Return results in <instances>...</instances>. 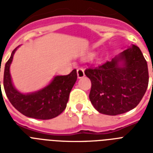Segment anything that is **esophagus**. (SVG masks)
Here are the masks:
<instances>
[{"label": "esophagus", "mask_w": 153, "mask_h": 153, "mask_svg": "<svg viewBox=\"0 0 153 153\" xmlns=\"http://www.w3.org/2000/svg\"><path fill=\"white\" fill-rule=\"evenodd\" d=\"M77 74H78V78L79 79H82L85 76V73H84V70L82 68H79L77 70Z\"/></svg>", "instance_id": "34e87169"}]
</instances>
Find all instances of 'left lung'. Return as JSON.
<instances>
[{"label": "left lung", "mask_w": 153, "mask_h": 153, "mask_svg": "<svg viewBox=\"0 0 153 153\" xmlns=\"http://www.w3.org/2000/svg\"><path fill=\"white\" fill-rule=\"evenodd\" d=\"M121 62L123 65L119 66ZM91 79L90 100L99 113L117 115L134 109L149 85L147 62L137 46L133 45L111 61L85 70Z\"/></svg>", "instance_id": "1"}]
</instances>
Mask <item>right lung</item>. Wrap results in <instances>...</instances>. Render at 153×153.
I'll return each instance as SVG.
<instances>
[{
    "mask_svg": "<svg viewBox=\"0 0 153 153\" xmlns=\"http://www.w3.org/2000/svg\"><path fill=\"white\" fill-rule=\"evenodd\" d=\"M16 50H13L6 62L4 71V88L11 104L28 117L48 120L59 116L67 107L70 92L77 80L76 70H73L67 75L55 76L51 83L41 91L24 94L14 88L9 72Z\"/></svg>",
    "mask_w": 153,
    "mask_h": 153,
    "instance_id": "add662e5",
    "label": "right lung"
}]
</instances>
